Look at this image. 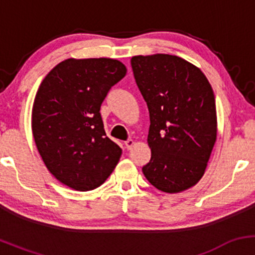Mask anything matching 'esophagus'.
I'll use <instances>...</instances> for the list:
<instances>
[{
    "mask_svg": "<svg viewBox=\"0 0 255 255\" xmlns=\"http://www.w3.org/2000/svg\"><path fill=\"white\" fill-rule=\"evenodd\" d=\"M125 145H126V147H127V150H130L131 146L134 145V140H131V139L126 140V141H125Z\"/></svg>",
    "mask_w": 255,
    "mask_h": 255,
    "instance_id": "esophagus-1",
    "label": "esophagus"
}]
</instances>
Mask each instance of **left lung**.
Masks as SVG:
<instances>
[{
  "mask_svg": "<svg viewBox=\"0 0 255 255\" xmlns=\"http://www.w3.org/2000/svg\"><path fill=\"white\" fill-rule=\"evenodd\" d=\"M130 64L150 113L151 159L142 172L162 192L191 188L204 175L217 136L211 85L200 69L172 55L134 56Z\"/></svg>",
  "mask_w": 255,
  "mask_h": 255,
  "instance_id": "obj_1",
  "label": "left lung"
}]
</instances>
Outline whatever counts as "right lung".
<instances>
[{
    "mask_svg": "<svg viewBox=\"0 0 255 255\" xmlns=\"http://www.w3.org/2000/svg\"><path fill=\"white\" fill-rule=\"evenodd\" d=\"M126 72L118 60L68 58L49 72L37 91L32 109L37 148L48 170L73 189L97 188L121 157L99 110Z\"/></svg>",
    "mask_w": 255,
    "mask_h": 255,
    "instance_id": "add662e5",
    "label": "right lung"
}]
</instances>
